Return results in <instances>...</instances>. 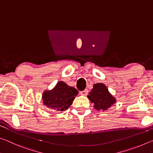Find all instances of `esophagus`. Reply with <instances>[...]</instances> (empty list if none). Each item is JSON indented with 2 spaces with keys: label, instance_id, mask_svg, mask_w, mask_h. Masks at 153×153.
<instances>
[{
  "label": "esophagus",
  "instance_id": "esophagus-1",
  "mask_svg": "<svg viewBox=\"0 0 153 153\" xmlns=\"http://www.w3.org/2000/svg\"><path fill=\"white\" fill-rule=\"evenodd\" d=\"M88 90H84L83 91L80 92V94L82 96H86L88 94Z\"/></svg>",
  "mask_w": 153,
  "mask_h": 153
}]
</instances>
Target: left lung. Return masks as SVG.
I'll return each mask as SVG.
<instances>
[{
	"instance_id": "1",
	"label": "left lung",
	"mask_w": 153,
	"mask_h": 153,
	"mask_svg": "<svg viewBox=\"0 0 153 153\" xmlns=\"http://www.w3.org/2000/svg\"><path fill=\"white\" fill-rule=\"evenodd\" d=\"M87 97L90 102L94 104V108L103 112L111 108L116 102V98L108 91L107 87L103 83H97L93 85V88Z\"/></svg>"
}]
</instances>
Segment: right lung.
<instances>
[{"label": "right lung", "mask_w": 153, "mask_h": 153, "mask_svg": "<svg viewBox=\"0 0 153 153\" xmlns=\"http://www.w3.org/2000/svg\"><path fill=\"white\" fill-rule=\"evenodd\" d=\"M78 91L63 81H59L52 90H46L42 93L43 105L51 110L63 111L73 102Z\"/></svg>", "instance_id": "1"}]
</instances>
